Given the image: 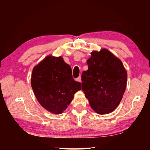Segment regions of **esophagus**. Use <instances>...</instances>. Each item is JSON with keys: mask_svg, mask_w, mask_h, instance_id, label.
Here are the masks:
<instances>
[{"mask_svg": "<svg viewBox=\"0 0 150 150\" xmlns=\"http://www.w3.org/2000/svg\"><path fill=\"white\" fill-rule=\"evenodd\" d=\"M77 81H79V82H80V83H81V77H79L78 78H77Z\"/></svg>", "mask_w": 150, "mask_h": 150, "instance_id": "obj_1", "label": "esophagus"}]
</instances>
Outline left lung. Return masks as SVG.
<instances>
[{"instance_id": "obj_1", "label": "left lung", "mask_w": 150, "mask_h": 150, "mask_svg": "<svg viewBox=\"0 0 150 150\" xmlns=\"http://www.w3.org/2000/svg\"><path fill=\"white\" fill-rule=\"evenodd\" d=\"M81 75L82 90L96 113L112 112L122 98L126 88L127 73L121 61L108 50L93 51Z\"/></svg>"}]
</instances>
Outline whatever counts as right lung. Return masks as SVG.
<instances>
[{"instance_id": "add662e5", "label": "right lung", "mask_w": 150, "mask_h": 150, "mask_svg": "<svg viewBox=\"0 0 150 150\" xmlns=\"http://www.w3.org/2000/svg\"><path fill=\"white\" fill-rule=\"evenodd\" d=\"M31 85L38 101L50 112L59 115L67 108L81 83L72 76L70 65L62 57L49 55L34 67Z\"/></svg>"}]
</instances>
